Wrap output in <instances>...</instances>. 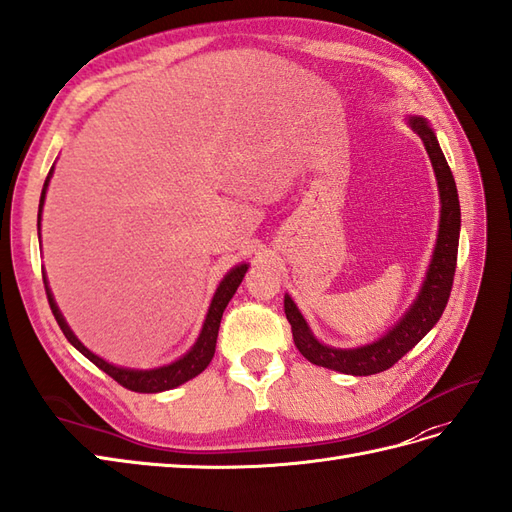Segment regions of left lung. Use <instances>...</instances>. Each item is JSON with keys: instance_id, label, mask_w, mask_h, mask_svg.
I'll use <instances>...</instances> for the list:
<instances>
[{"instance_id": "obj_1", "label": "left lung", "mask_w": 512, "mask_h": 512, "mask_svg": "<svg viewBox=\"0 0 512 512\" xmlns=\"http://www.w3.org/2000/svg\"><path fill=\"white\" fill-rule=\"evenodd\" d=\"M411 129L424 140V147L428 157L435 168L437 186L441 196V220H439V238L435 253H432L430 268L426 274V281L422 285L417 300L411 309L404 313V318L393 326V329L370 346L342 350L320 344L316 337L311 335L305 318L300 316L294 300L285 296V316L287 322L292 324V337L294 344L307 361L322 365L335 372H344L352 376H370L389 370L396 365L406 352H409L419 339H422L432 326L441 318V313L448 305V298L454 283V270H456V253H458V231H461V205H458V192L452 177V170L445 162V155L439 147L435 131L428 127L422 116H411L409 119Z\"/></svg>"}]
</instances>
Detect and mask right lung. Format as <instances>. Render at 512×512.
<instances>
[{
  "label": "right lung",
  "instance_id": "1",
  "mask_svg": "<svg viewBox=\"0 0 512 512\" xmlns=\"http://www.w3.org/2000/svg\"><path fill=\"white\" fill-rule=\"evenodd\" d=\"M51 173H54V166H51L49 175L45 179V186H43V194H41V203H38V231H41V209H43V203H45V192H47V186H49V179H51ZM244 272H246V264L242 266H235L225 279H222L220 287L214 294V300H212V307H209L207 311V318H205V324H203V331L199 335V339H196L194 348L188 352L186 357H181L179 361L170 363V365H164V368H157V370H125V368H116V365L103 361L101 357L93 355L80 339H77L73 335V331L69 329V324L64 322L62 313L56 305L54 296H51V290L47 285V279L43 274V283H45V292H47V300H49V307H51V313H54V318L58 322V326L62 329L64 337L69 339V342L82 352V355L86 359L93 361L99 370L106 372L108 376H112L116 383L123 385L125 389H131V391H138V393H157V391H166V389H173V387H179L186 381H190V378L199 376L209 361H212L214 352H216V337H218V329H220V320H222V311H225V307L229 305L231 296L235 294V290H238V285L242 283L244 279Z\"/></svg>",
  "mask_w": 512,
  "mask_h": 512
}]
</instances>
